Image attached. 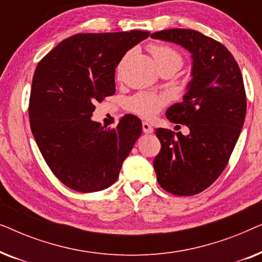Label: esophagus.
Listing matches in <instances>:
<instances>
[{"instance_id":"obj_1","label":"esophagus","mask_w":262,"mask_h":262,"mask_svg":"<svg viewBox=\"0 0 262 262\" xmlns=\"http://www.w3.org/2000/svg\"><path fill=\"white\" fill-rule=\"evenodd\" d=\"M142 128H143V132H144V134H151V132L154 131L151 125H150L149 123H146V121H143L142 123Z\"/></svg>"}]
</instances>
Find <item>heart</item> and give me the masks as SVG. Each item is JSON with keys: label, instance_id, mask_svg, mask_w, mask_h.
<instances>
[{"label": "heart", "instance_id": "1", "mask_svg": "<svg viewBox=\"0 0 262 262\" xmlns=\"http://www.w3.org/2000/svg\"><path fill=\"white\" fill-rule=\"evenodd\" d=\"M149 51L161 70L167 69V68H173V69L179 70L184 63L181 53L171 46L164 44H151L149 46ZM125 59H126V57H124L120 60L119 66L117 68L118 74L121 73ZM167 102L168 99L164 94H157V93L152 92H139L126 100V110L136 116L144 118V119H151L167 105Z\"/></svg>", "mask_w": 262, "mask_h": 262}]
</instances>
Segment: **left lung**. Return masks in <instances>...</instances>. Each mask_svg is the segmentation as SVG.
<instances>
[{"label":"left lung","instance_id":"left-lung-1","mask_svg":"<svg viewBox=\"0 0 262 262\" xmlns=\"http://www.w3.org/2000/svg\"><path fill=\"white\" fill-rule=\"evenodd\" d=\"M151 38L175 42L192 53L193 78L184 101L166 112L171 123L186 125L189 135L156 128L161 150L154 169L164 191L194 195L217 180L238 139L247 110L242 74L223 44L198 31L171 28Z\"/></svg>","mask_w":262,"mask_h":262}]
</instances>
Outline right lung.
I'll return each mask as SVG.
<instances>
[{"mask_svg": "<svg viewBox=\"0 0 262 262\" xmlns=\"http://www.w3.org/2000/svg\"><path fill=\"white\" fill-rule=\"evenodd\" d=\"M145 31L78 33L64 39L35 68L28 105L32 134L60 182L91 193L114 184L142 134V121L125 114L117 127L91 119L96 102L116 93V67Z\"/></svg>", "mask_w": 262, "mask_h": 262, "instance_id": "add662e5", "label": "right lung"}]
</instances>
